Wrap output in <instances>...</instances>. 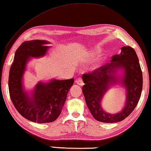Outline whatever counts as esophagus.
I'll return each instance as SVG.
<instances>
[{
	"instance_id": "obj_1",
	"label": "esophagus",
	"mask_w": 151,
	"mask_h": 151,
	"mask_svg": "<svg viewBox=\"0 0 151 151\" xmlns=\"http://www.w3.org/2000/svg\"><path fill=\"white\" fill-rule=\"evenodd\" d=\"M75 83H76V84L78 85H81V86H83V85H84L82 78H78V79H76L75 81Z\"/></svg>"
}]
</instances>
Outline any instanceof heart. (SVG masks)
<instances>
[{"mask_svg": "<svg viewBox=\"0 0 151 151\" xmlns=\"http://www.w3.org/2000/svg\"><path fill=\"white\" fill-rule=\"evenodd\" d=\"M100 53H101L100 49H99V48H98V47H96V48L93 49V50L90 51L89 53L88 54V55H87V60H93V59H94V58H96V57H97L98 55H100ZM104 60H105V58H101V59L98 62L97 64H96L95 66L93 67V69H98V68H100V67L102 66V65L103 63H104Z\"/></svg>", "mask_w": 151, "mask_h": 151, "instance_id": "b5f03b06", "label": "heart"}]
</instances>
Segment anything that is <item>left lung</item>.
<instances>
[{
	"label": "left lung",
	"mask_w": 151,
	"mask_h": 151,
	"mask_svg": "<svg viewBox=\"0 0 151 151\" xmlns=\"http://www.w3.org/2000/svg\"><path fill=\"white\" fill-rule=\"evenodd\" d=\"M120 54L112 57L108 63L91 73L84 74L83 93L90 112L96 120L103 123H116L127 117L138 104L142 89V73L137 54L131 47H121ZM122 73L121 75L118 71ZM115 84L126 90V100L122 110L111 114L102 109L101 102L105 93Z\"/></svg>",
	"instance_id": "1"
}]
</instances>
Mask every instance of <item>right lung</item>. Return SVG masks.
Returning <instances> with one entry per match:
<instances>
[{"mask_svg":"<svg viewBox=\"0 0 151 151\" xmlns=\"http://www.w3.org/2000/svg\"><path fill=\"white\" fill-rule=\"evenodd\" d=\"M50 42L32 40L22 42L15 51L9 75V91L13 105L24 118L38 123L53 122L61 113L74 78L51 79L38 82L34 89L27 91L23 85L26 65L32 58L45 55Z\"/></svg>","mask_w":151,"mask_h":151,"instance_id":"add662e5","label":"right lung"}]
</instances>
